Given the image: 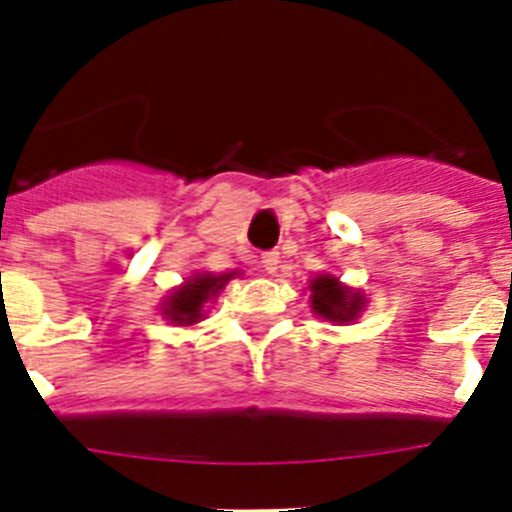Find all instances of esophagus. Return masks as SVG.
Here are the masks:
<instances>
[{
  "instance_id": "34e87169",
  "label": "esophagus",
  "mask_w": 512,
  "mask_h": 512,
  "mask_svg": "<svg viewBox=\"0 0 512 512\" xmlns=\"http://www.w3.org/2000/svg\"><path fill=\"white\" fill-rule=\"evenodd\" d=\"M261 266H264L266 274H274L279 266V253L277 251H266L261 253Z\"/></svg>"
}]
</instances>
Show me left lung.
<instances>
[{
  "instance_id": "8db88e82",
  "label": "left lung",
  "mask_w": 512,
  "mask_h": 512,
  "mask_svg": "<svg viewBox=\"0 0 512 512\" xmlns=\"http://www.w3.org/2000/svg\"><path fill=\"white\" fill-rule=\"evenodd\" d=\"M310 307L318 318L328 323L348 325L359 320L366 307V297L333 274H318L310 279Z\"/></svg>"
}]
</instances>
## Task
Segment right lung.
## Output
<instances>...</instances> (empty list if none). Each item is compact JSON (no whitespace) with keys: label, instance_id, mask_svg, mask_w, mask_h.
Here are the masks:
<instances>
[{"label":"right lung","instance_id":"right-lung-1","mask_svg":"<svg viewBox=\"0 0 512 512\" xmlns=\"http://www.w3.org/2000/svg\"><path fill=\"white\" fill-rule=\"evenodd\" d=\"M235 277V271L230 274H192L184 279L179 287L171 289V295L164 300L161 315L171 320L174 325H194L205 318L207 302L215 300L220 295V289Z\"/></svg>","mask_w":512,"mask_h":512}]
</instances>
